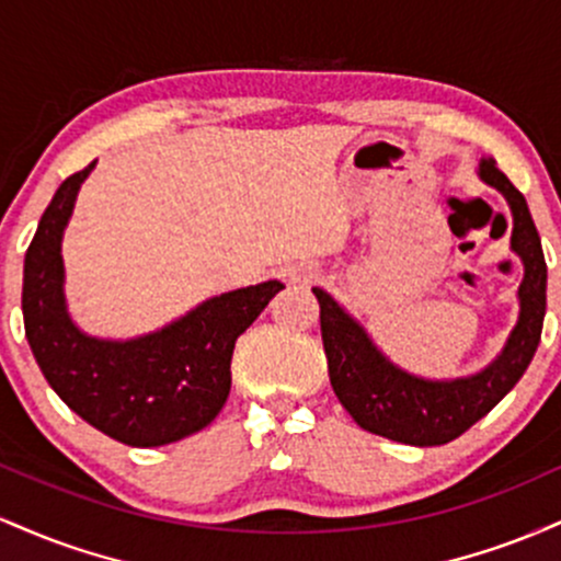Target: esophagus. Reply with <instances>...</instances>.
Listing matches in <instances>:
<instances>
[{"label": "esophagus", "instance_id": "obj_1", "mask_svg": "<svg viewBox=\"0 0 561 561\" xmlns=\"http://www.w3.org/2000/svg\"><path fill=\"white\" fill-rule=\"evenodd\" d=\"M285 279L289 285H311L313 279H317V272H313L311 266H287L285 268Z\"/></svg>", "mask_w": 561, "mask_h": 561}]
</instances>
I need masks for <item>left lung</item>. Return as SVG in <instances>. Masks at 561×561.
<instances>
[{
    "mask_svg": "<svg viewBox=\"0 0 561 561\" xmlns=\"http://www.w3.org/2000/svg\"><path fill=\"white\" fill-rule=\"evenodd\" d=\"M480 179L495 186L512 208V250L523 259L525 279L517 293V324L504 351L478 375L440 382L398 369L379 353L356 319L347 317L324 289L313 287L332 390L366 433L422 448L450 443L519 382L536 356L546 317V259L538 229L523 192L495 169L493 158L480 160Z\"/></svg>",
    "mask_w": 561,
    "mask_h": 561,
    "instance_id": "left-lung-1",
    "label": "left lung"
}]
</instances>
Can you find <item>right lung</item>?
Here are the masks:
<instances>
[{
	"mask_svg": "<svg viewBox=\"0 0 561 561\" xmlns=\"http://www.w3.org/2000/svg\"><path fill=\"white\" fill-rule=\"evenodd\" d=\"M92 169L57 186L25 250V337L42 375L83 422L126 446H165L216 420L229 398L237 337L285 285L272 279L216 295L145 337L83 334L68 317L60 242Z\"/></svg>",
	"mask_w": 561,
	"mask_h": 561,
	"instance_id": "right-lung-1",
	"label": "right lung"
}]
</instances>
